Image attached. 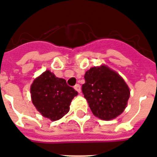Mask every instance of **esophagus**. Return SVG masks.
I'll return each mask as SVG.
<instances>
[{
    "label": "esophagus",
    "mask_w": 157,
    "mask_h": 157,
    "mask_svg": "<svg viewBox=\"0 0 157 157\" xmlns=\"http://www.w3.org/2000/svg\"><path fill=\"white\" fill-rule=\"evenodd\" d=\"M74 89H75V90L77 91L78 93H81V85H79V84H76V85H75V86H74Z\"/></svg>",
    "instance_id": "1"
}]
</instances>
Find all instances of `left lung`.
<instances>
[{
    "label": "left lung",
    "instance_id": "obj_1",
    "mask_svg": "<svg viewBox=\"0 0 157 157\" xmlns=\"http://www.w3.org/2000/svg\"><path fill=\"white\" fill-rule=\"evenodd\" d=\"M82 93L93 115L104 121L123 113L130 97L124 79L106 65L93 67L85 74Z\"/></svg>",
    "mask_w": 157,
    "mask_h": 157
}]
</instances>
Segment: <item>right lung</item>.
I'll return each mask as SVG.
<instances>
[{
	"instance_id": "obj_1",
	"label": "right lung",
	"mask_w": 157,
	"mask_h": 157,
	"mask_svg": "<svg viewBox=\"0 0 157 157\" xmlns=\"http://www.w3.org/2000/svg\"><path fill=\"white\" fill-rule=\"evenodd\" d=\"M30 91L32 101L37 111L52 121L68 113L72 100L78 94L64 79L56 77L49 70L34 80Z\"/></svg>"
}]
</instances>
